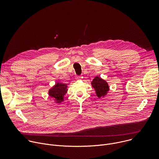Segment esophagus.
I'll list each match as a JSON object with an SVG mask.
<instances>
[{
  "label": "esophagus",
  "instance_id": "1",
  "mask_svg": "<svg viewBox=\"0 0 159 159\" xmlns=\"http://www.w3.org/2000/svg\"><path fill=\"white\" fill-rule=\"evenodd\" d=\"M77 79L80 80V79H81V77H77Z\"/></svg>",
  "mask_w": 159,
  "mask_h": 159
}]
</instances>
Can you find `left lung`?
<instances>
[{
  "instance_id": "obj_1",
  "label": "left lung",
  "mask_w": 159,
  "mask_h": 159,
  "mask_svg": "<svg viewBox=\"0 0 159 159\" xmlns=\"http://www.w3.org/2000/svg\"><path fill=\"white\" fill-rule=\"evenodd\" d=\"M92 86L95 89L97 96L99 98H104L109 90V87L107 82L100 77L96 76L91 82Z\"/></svg>"
}]
</instances>
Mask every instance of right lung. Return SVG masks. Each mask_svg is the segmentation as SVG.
<instances>
[{"label": "right lung", "instance_id": "obj_1", "mask_svg": "<svg viewBox=\"0 0 159 159\" xmlns=\"http://www.w3.org/2000/svg\"><path fill=\"white\" fill-rule=\"evenodd\" d=\"M67 90L66 84L56 82L55 85L49 90L48 94L56 103L60 104L64 101V96Z\"/></svg>", "mask_w": 159, "mask_h": 159}]
</instances>
